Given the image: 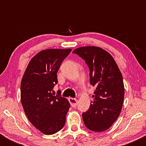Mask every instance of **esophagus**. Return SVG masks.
Masks as SVG:
<instances>
[{"label": "esophagus", "instance_id": "obj_1", "mask_svg": "<svg viewBox=\"0 0 146 146\" xmlns=\"http://www.w3.org/2000/svg\"><path fill=\"white\" fill-rule=\"evenodd\" d=\"M68 101H69L70 104H71V106L73 107H75L78 104V100L75 98H68Z\"/></svg>", "mask_w": 146, "mask_h": 146}]
</instances>
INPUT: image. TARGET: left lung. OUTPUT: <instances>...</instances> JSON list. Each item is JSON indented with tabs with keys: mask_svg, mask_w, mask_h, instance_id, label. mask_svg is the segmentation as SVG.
<instances>
[{
	"mask_svg": "<svg viewBox=\"0 0 146 146\" xmlns=\"http://www.w3.org/2000/svg\"><path fill=\"white\" fill-rule=\"evenodd\" d=\"M73 53L84 59L89 67L90 82L95 86L93 100L88 111L82 114L89 130H107L119 116L124 98V85L121 71L113 56L98 46H82Z\"/></svg>",
	"mask_w": 146,
	"mask_h": 146,
	"instance_id": "8db88e82",
	"label": "left lung"
}]
</instances>
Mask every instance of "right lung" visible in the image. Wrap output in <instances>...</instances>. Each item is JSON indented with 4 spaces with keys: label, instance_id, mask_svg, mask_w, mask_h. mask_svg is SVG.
<instances>
[{
    "label": "right lung",
    "instance_id": "right-lung-1",
    "mask_svg": "<svg viewBox=\"0 0 146 146\" xmlns=\"http://www.w3.org/2000/svg\"><path fill=\"white\" fill-rule=\"evenodd\" d=\"M71 48L42 50L30 60L22 78L21 101L27 117L44 135L63 128L70 103L51 91L58 83L57 73Z\"/></svg>",
    "mask_w": 146,
    "mask_h": 146
}]
</instances>
